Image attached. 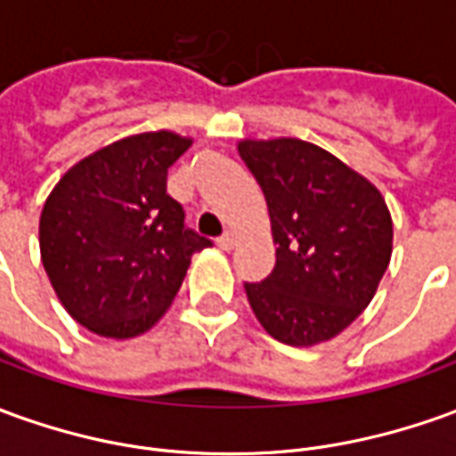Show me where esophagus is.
<instances>
[{
	"label": "esophagus",
	"mask_w": 456,
	"mask_h": 456,
	"mask_svg": "<svg viewBox=\"0 0 456 456\" xmlns=\"http://www.w3.org/2000/svg\"><path fill=\"white\" fill-rule=\"evenodd\" d=\"M218 248H221V250H233V248H235V235L233 233L221 235V238H218Z\"/></svg>",
	"instance_id": "1"
}]
</instances>
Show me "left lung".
<instances>
[{"instance_id":"8db88e82","label":"left lung","mask_w":456,"mask_h":456,"mask_svg":"<svg viewBox=\"0 0 456 456\" xmlns=\"http://www.w3.org/2000/svg\"><path fill=\"white\" fill-rule=\"evenodd\" d=\"M238 153L268 203L275 268L246 282L270 338L313 347L362 315L392 258V216L375 183L300 138H243Z\"/></svg>"}]
</instances>
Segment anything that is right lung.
I'll return each instance as SVG.
<instances>
[{
    "label": "right lung",
    "mask_w": 456,
    "mask_h": 456,
    "mask_svg": "<svg viewBox=\"0 0 456 456\" xmlns=\"http://www.w3.org/2000/svg\"><path fill=\"white\" fill-rule=\"evenodd\" d=\"M193 138L149 131L94 151L52 188L39 250L66 313L91 332L128 340L171 307L193 253L210 246L166 193L168 168Z\"/></svg>",
    "instance_id": "add662e5"
}]
</instances>
